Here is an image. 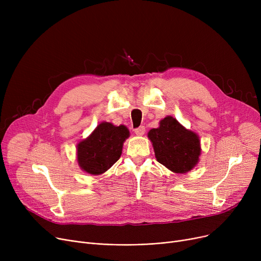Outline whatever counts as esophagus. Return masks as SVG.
<instances>
[{"instance_id": "1", "label": "esophagus", "mask_w": 261, "mask_h": 261, "mask_svg": "<svg viewBox=\"0 0 261 261\" xmlns=\"http://www.w3.org/2000/svg\"><path fill=\"white\" fill-rule=\"evenodd\" d=\"M145 131H146V129H145L144 126H141V127H139V128L134 129V133H135L136 135H139V136L144 135V134H145Z\"/></svg>"}]
</instances>
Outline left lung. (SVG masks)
Listing matches in <instances>:
<instances>
[{
    "label": "left lung",
    "instance_id": "1",
    "mask_svg": "<svg viewBox=\"0 0 261 261\" xmlns=\"http://www.w3.org/2000/svg\"><path fill=\"white\" fill-rule=\"evenodd\" d=\"M155 159L175 173H186L194 169L201 155L199 135L186 129L173 116L160 120V126L148 132Z\"/></svg>",
    "mask_w": 261,
    "mask_h": 261
}]
</instances>
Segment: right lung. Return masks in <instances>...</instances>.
<instances>
[{"label": "right lung", "mask_w": 261, "mask_h": 261, "mask_svg": "<svg viewBox=\"0 0 261 261\" xmlns=\"http://www.w3.org/2000/svg\"><path fill=\"white\" fill-rule=\"evenodd\" d=\"M129 136L126 126L100 122L87 139L77 144L78 166L91 175L105 173L120 158L123 143Z\"/></svg>", "instance_id": "1"}]
</instances>
